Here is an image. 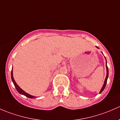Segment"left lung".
<instances>
[{
	"label": "left lung",
	"instance_id": "obj_1",
	"mask_svg": "<svg viewBox=\"0 0 120 120\" xmlns=\"http://www.w3.org/2000/svg\"><path fill=\"white\" fill-rule=\"evenodd\" d=\"M98 48V47H97ZM106 71H107V74H106V79L105 80V82H104V84H103L101 90V91L99 92V93H101L103 91V90L105 89V87L106 86V83H107V80H108V75H109V71H108V66H107L106 65Z\"/></svg>",
	"mask_w": 120,
	"mask_h": 120
}]
</instances>
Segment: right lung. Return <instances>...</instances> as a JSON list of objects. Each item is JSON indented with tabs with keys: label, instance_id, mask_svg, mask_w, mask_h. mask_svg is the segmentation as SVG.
<instances>
[{
	"label": "right lung",
	"instance_id": "add662e5",
	"mask_svg": "<svg viewBox=\"0 0 120 120\" xmlns=\"http://www.w3.org/2000/svg\"><path fill=\"white\" fill-rule=\"evenodd\" d=\"M13 75V74H12V70H11V79H12V82H13L14 84V86H15V87L16 89H17V91L18 92V93H19V94H22V95H25V96L28 97V98H34L35 97L32 96V95H30V94H27V93H26V92L24 91L23 90H22V89H21V88H20L18 86V84H17V83H16L15 81V80H14V79L13 75Z\"/></svg>",
	"mask_w": 120,
	"mask_h": 120
}]
</instances>
